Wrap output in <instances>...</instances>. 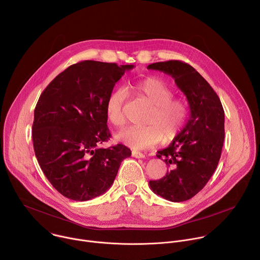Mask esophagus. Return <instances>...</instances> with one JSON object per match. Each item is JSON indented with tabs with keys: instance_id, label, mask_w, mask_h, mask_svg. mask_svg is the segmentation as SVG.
<instances>
[{
	"instance_id": "esophagus-1",
	"label": "esophagus",
	"mask_w": 260,
	"mask_h": 260,
	"mask_svg": "<svg viewBox=\"0 0 260 260\" xmlns=\"http://www.w3.org/2000/svg\"><path fill=\"white\" fill-rule=\"evenodd\" d=\"M132 155H133V157H135V158H145V154H143V153H141V152H139V151H133Z\"/></svg>"
}]
</instances>
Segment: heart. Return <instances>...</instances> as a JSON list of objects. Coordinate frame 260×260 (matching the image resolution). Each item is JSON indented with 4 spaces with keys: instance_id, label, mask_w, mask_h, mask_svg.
I'll use <instances>...</instances> for the list:
<instances>
[{
    "instance_id": "heart-1",
    "label": "heart",
    "mask_w": 260,
    "mask_h": 260,
    "mask_svg": "<svg viewBox=\"0 0 260 260\" xmlns=\"http://www.w3.org/2000/svg\"><path fill=\"white\" fill-rule=\"evenodd\" d=\"M129 90L145 99L151 105L145 123L146 126L127 127L116 135V139L135 150H144L164 142L175 140L188 119V105L184 100L174 99L170 86L157 77H146L133 82ZM125 93L119 89L112 92L105 104L108 121L114 126H122L125 122L123 103Z\"/></svg>"
}]
</instances>
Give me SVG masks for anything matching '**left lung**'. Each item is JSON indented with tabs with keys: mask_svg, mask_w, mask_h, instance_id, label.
<instances>
[{
	"mask_svg": "<svg viewBox=\"0 0 260 260\" xmlns=\"http://www.w3.org/2000/svg\"><path fill=\"white\" fill-rule=\"evenodd\" d=\"M147 68L170 75L189 103L186 126L167 148L158 151L157 157L163 158L169 170L162 179L149 182L160 197L183 202L204 188L217 167L224 139V111L210 84L191 65L170 60Z\"/></svg>",
	"mask_w": 260,
	"mask_h": 260,
	"instance_id": "left-lung-1",
	"label": "left lung"
}]
</instances>
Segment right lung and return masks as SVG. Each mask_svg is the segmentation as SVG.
I'll return each mask as SVG.
<instances>
[{"label": "right lung", "mask_w": 260, "mask_h": 260, "mask_svg": "<svg viewBox=\"0 0 260 260\" xmlns=\"http://www.w3.org/2000/svg\"><path fill=\"white\" fill-rule=\"evenodd\" d=\"M134 65L93 60L73 64L42 93L35 109L34 149L52 186L74 201L104 194L121 161L132 155L122 144L99 145L111 135L105 104L115 83Z\"/></svg>", "instance_id": "add662e5"}]
</instances>
